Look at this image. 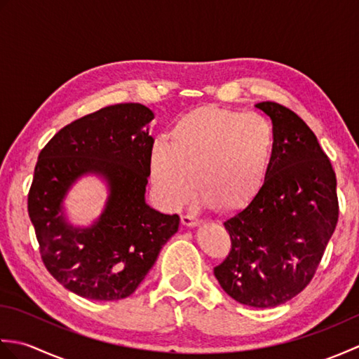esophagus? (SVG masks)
Here are the masks:
<instances>
[{
	"instance_id": "34e87169",
	"label": "esophagus",
	"mask_w": 359,
	"mask_h": 359,
	"mask_svg": "<svg viewBox=\"0 0 359 359\" xmlns=\"http://www.w3.org/2000/svg\"><path fill=\"white\" fill-rule=\"evenodd\" d=\"M180 220H182V224H184L185 226H189V228H193V226H197V225L202 224V220L197 219L193 215H184V216L180 217Z\"/></svg>"
}]
</instances>
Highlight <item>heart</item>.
<instances>
[{
    "label": "heart",
    "mask_w": 359,
    "mask_h": 359,
    "mask_svg": "<svg viewBox=\"0 0 359 359\" xmlns=\"http://www.w3.org/2000/svg\"><path fill=\"white\" fill-rule=\"evenodd\" d=\"M166 142H152L151 185L166 208L177 210L199 191L225 212L247 208L264 188L278 149L273 121L257 112L201 106L174 121Z\"/></svg>",
    "instance_id": "obj_1"
}]
</instances>
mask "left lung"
Here are the masks:
<instances>
[{"instance_id": "8db88e82", "label": "left lung", "mask_w": 359, "mask_h": 359, "mask_svg": "<svg viewBox=\"0 0 359 359\" xmlns=\"http://www.w3.org/2000/svg\"><path fill=\"white\" fill-rule=\"evenodd\" d=\"M276 126L278 149L261 193L224 222L231 250L215 266L228 296L269 309L306 288L337 228V174L316 135L297 114L274 102L256 104Z\"/></svg>"}]
</instances>
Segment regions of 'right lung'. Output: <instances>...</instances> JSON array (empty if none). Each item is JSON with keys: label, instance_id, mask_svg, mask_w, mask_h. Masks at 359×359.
I'll list each match as a JSON object with an SVG mask.
<instances>
[{"label": "right lung", "instance_id": "1", "mask_svg": "<svg viewBox=\"0 0 359 359\" xmlns=\"http://www.w3.org/2000/svg\"><path fill=\"white\" fill-rule=\"evenodd\" d=\"M154 114L140 103L106 106L72 121L41 149L27 196L40 255L48 271L86 299L117 301L135 292L180 217L144 202ZM93 172L110 187L102 216L89 229L65 222L62 199Z\"/></svg>", "mask_w": 359, "mask_h": 359}]
</instances>
